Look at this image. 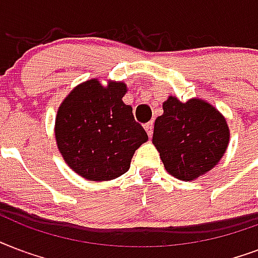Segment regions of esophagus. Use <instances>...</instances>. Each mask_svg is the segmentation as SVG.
<instances>
[{
    "instance_id": "esophagus-1",
    "label": "esophagus",
    "mask_w": 258,
    "mask_h": 258,
    "mask_svg": "<svg viewBox=\"0 0 258 258\" xmlns=\"http://www.w3.org/2000/svg\"><path fill=\"white\" fill-rule=\"evenodd\" d=\"M144 127H145V131H147L148 136L149 137H152V135H153V122H148L144 125Z\"/></svg>"
}]
</instances>
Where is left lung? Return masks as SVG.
Instances as JSON below:
<instances>
[{
    "label": "left lung",
    "mask_w": 258,
    "mask_h": 258,
    "mask_svg": "<svg viewBox=\"0 0 258 258\" xmlns=\"http://www.w3.org/2000/svg\"><path fill=\"white\" fill-rule=\"evenodd\" d=\"M226 118L205 99L169 95L157 117L152 143L169 175L191 181L214 168L229 145Z\"/></svg>",
    "instance_id": "obj_1"
}]
</instances>
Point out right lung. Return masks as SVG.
Returning a JSON list of instances; mask_svg holds the SVG:
<instances>
[{"mask_svg": "<svg viewBox=\"0 0 258 258\" xmlns=\"http://www.w3.org/2000/svg\"><path fill=\"white\" fill-rule=\"evenodd\" d=\"M127 87L93 78L64 98L55 118L57 149L66 164L87 180H113L126 172L148 135L122 101Z\"/></svg>", "mask_w": 258, "mask_h": 258, "instance_id": "right-lung-1", "label": "right lung"}]
</instances>
